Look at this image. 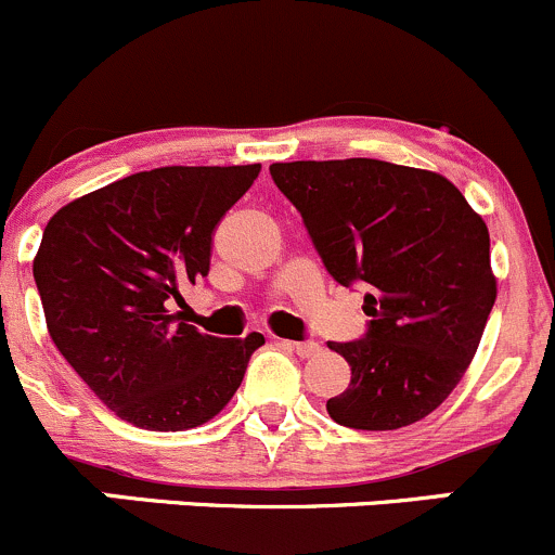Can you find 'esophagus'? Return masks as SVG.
<instances>
[{"label": "esophagus", "mask_w": 555, "mask_h": 555, "mask_svg": "<svg viewBox=\"0 0 555 555\" xmlns=\"http://www.w3.org/2000/svg\"><path fill=\"white\" fill-rule=\"evenodd\" d=\"M280 345L294 350V353L301 356V359H312V356H318V350H321V345L318 343H294V339H280Z\"/></svg>", "instance_id": "34e87169"}]
</instances>
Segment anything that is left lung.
<instances>
[{
    "label": "left lung",
    "mask_w": 555,
    "mask_h": 555,
    "mask_svg": "<svg viewBox=\"0 0 555 555\" xmlns=\"http://www.w3.org/2000/svg\"><path fill=\"white\" fill-rule=\"evenodd\" d=\"M326 272L366 285V334L328 343L350 386L337 424L391 431L426 418L462 380L496 299L486 221L429 169L377 158L272 164Z\"/></svg>",
    "instance_id": "obj_1"
}]
</instances>
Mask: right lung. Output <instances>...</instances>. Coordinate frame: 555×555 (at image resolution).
<instances>
[{"label":"right lung","mask_w":555,"mask_h":555,"mask_svg":"<svg viewBox=\"0 0 555 555\" xmlns=\"http://www.w3.org/2000/svg\"><path fill=\"white\" fill-rule=\"evenodd\" d=\"M261 164L158 167L91 191L48 221L35 283L51 339L120 421L183 431L221 413L261 334L221 339L169 312L210 272L212 232Z\"/></svg>","instance_id":"1"}]
</instances>
